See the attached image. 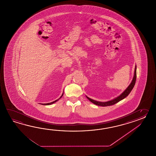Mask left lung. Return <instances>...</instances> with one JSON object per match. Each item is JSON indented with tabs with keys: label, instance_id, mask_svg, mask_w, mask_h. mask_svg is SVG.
I'll use <instances>...</instances> for the list:
<instances>
[{
	"label": "left lung",
	"instance_id": "8db88e82",
	"mask_svg": "<svg viewBox=\"0 0 156 156\" xmlns=\"http://www.w3.org/2000/svg\"><path fill=\"white\" fill-rule=\"evenodd\" d=\"M136 66L135 71H134V77H133V79L132 81L131 82L129 86L126 88V89L118 97L112 100L107 101V102H99V101H95L94 100L91 99H90L89 98H88L87 96H86V98L89 100L91 103L95 104L96 105L101 106H107L114 105L115 104H116L118 102L120 101V100H122L123 99H124L125 98H126V96L129 94L131 92V91L132 90L133 88L134 87V85L136 83Z\"/></svg>",
	"mask_w": 156,
	"mask_h": 156
}]
</instances>
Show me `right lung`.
<instances>
[{
    "label": "right lung",
    "instance_id": "1",
    "mask_svg": "<svg viewBox=\"0 0 156 156\" xmlns=\"http://www.w3.org/2000/svg\"><path fill=\"white\" fill-rule=\"evenodd\" d=\"M63 94H62V95H61V96L60 97V98L56 100H55V101H53V102H51V103H47V104H42V105H51V104H53V103H56V102L57 101H58V100L60 99V98H62V96H63Z\"/></svg>",
    "mask_w": 156,
    "mask_h": 156
}]
</instances>
